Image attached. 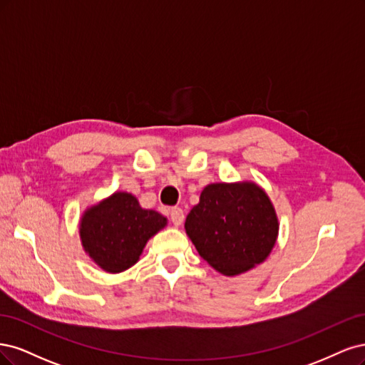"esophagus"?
<instances>
[{"label": "esophagus", "instance_id": "obj_1", "mask_svg": "<svg viewBox=\"0 0 365 365\" xmlns=\"http://www.w3.org/2000/svg\"><path fill=\"white\" fill-rule=\"evenodd\" d=\"M170 220L173 221L174 226H180L182 222H183V220H185L183 210H182L180 207H173V209L170 210Z\"/></svg>", "mask_w": 365, "mask_h": 365}]
</instances>
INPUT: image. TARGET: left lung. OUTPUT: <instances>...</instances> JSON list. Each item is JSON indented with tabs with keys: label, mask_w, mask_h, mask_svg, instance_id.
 I'll return each instance as SVG.
<instances>
[{
	"label": "left lung",
	"mask_w": 365,
	"mask_h": 365,
	"mask_svg": "<svg viewBox=\"0 0 365 365\" xmlns=\"http://www.w3.org/2000/svg\"><path fill=\"white\" fill-rule=\"evenodd\" d=\"M185 230L198 255L217 272L235 276L261 264L277 238V217L255 183L207 185Z\"/></svg>",
	"instance_id": "obj_1"
}]
</instances>
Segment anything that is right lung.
Instances as JSON below:
<instances>
[{
  "mask_svg": "<svg viewBox=\"0 0 365 365\" xmlns=\"http://www.w3.org/2000/svg\"><path fill=\"white\" fill-rule=\"evenodd\" d=\"M165 225V217L140 207L132 194L115 192L83 215L80 238L93 262L120 273L138 262L147 241Z\"/></svg>",
  "mask_w": 365,
  "mask_h": 365,
  "instance_id": "right-lung-1",
  "label": "right lung"
}]
</instances>
